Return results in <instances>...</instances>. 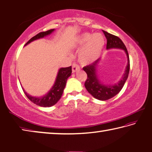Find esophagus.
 I'll return each mask as SVG.
<instances>
[{"label":"esophagus","mask_w":152,"mask_h":152,"mask_svg":"<svg viewBox=\"0 0 152 152\" xmlns=\"http://www.w3.org/2000/svg\"><path fill=\"white\" fill-rule=\"evenodd\" d=\"M79 69H80L79 65L77 64H73L72 65V71L73 73L75 72V71H77V70H79Z\"/></svg>","instance_id":"obj_1"}]
</instances>
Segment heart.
<instances>
[{"label": "heart", "instance_id": "b5f03b06", "mask_svg": "<svg viewBox=\"0 0 152 152\" xmlns=\"http://www.w3.org/2000/svg\"><path fill=\"white\" fill-rule=\"evenodd\" d=\"M104 42V37L101 33L82 34L77 39L79 46L84 45L79 54V61L83 64L95 61L101 53Z\"/></svg>", "mask_w": 152, "mask_h": 152}]
</instances>
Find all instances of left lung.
<instances>
[{
    "instance_id": "obj_1",
    "label": "left lung",
    "mask_w": 152,
    "mask_h": 152,
    "mask_svg": "<svg viewBox=\"0 0 152 152\" xmlns=\"http://www.w3.org/2000/svg\"><path fill=\"white\" fill-rule=\"evenodd\" d=\"M102 31L107 40V49H110V48L123 49L126 53L128 58V65L124 75L122 76L121 81L114 85H102L97 79L95 66L97 63L99 62V59H97L93 64L88 65L83 68V69L85 71L87 75V78L85 83L86 89L96 99L101 100V101H107V100L113 98V96L116 95L121 91L124 86L126 81L128 79V74H129L130 59L126 47L125 46L124 44L121 39L118 36L113 35V34L108 33L104 30H102Z\"/></svg>"
}]
</instances>
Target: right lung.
Segmentation results:
<instances>
[{"label":"right lung","mask_w":152,"mask_h":152,"mask_svg":"<svg viewBox=\"0 0 152 152\" xmlns=\"http://www.w3.org/2000/svg\"><path fill=\"white\" fill-rule=\"evenodd\" d=\"M54 29H51L45 31H42V32L38 33L37 35L31 38L29 41H28L25 45H27L31 42H32L35 39L44 38V36L49 35ZM72 73V69H71V66L65 68H61L59 70V72L57 76V79L55 84L53 86V87L50 91L46 95H45L40 98H37V97H33L29 94H28L24 92L26 96L28 97V99L30 100L31 102H32L36 105L40 106L43 107H50L51 106L56 104L60 98L61 97V95L64 92V90L66 85V82L67 78L71 75Z\"/></svg>","instance_id":"right-lung-1"}]
</instances>
